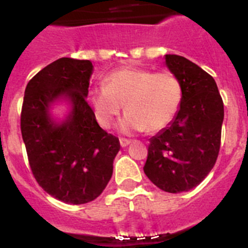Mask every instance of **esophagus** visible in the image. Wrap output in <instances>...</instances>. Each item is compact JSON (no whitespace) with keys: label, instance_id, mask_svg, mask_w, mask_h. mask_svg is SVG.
Masks as SVG:
<instances>
[{"label":"esophagus","instance_id":"34e87169","mask_svg":"<svg viewBox=\"0 0 248 248\" xmlns=\"http://www.w3.org/2000/svg\"><path fill=\"white\" fill-rule=\"evenodd\" d=\"M119 141H120V146H122V148H125V146H128L129 144L131 143L129 139H120Z\"/></svg>","mask_w":248,"mask_h":248}]
</instances>
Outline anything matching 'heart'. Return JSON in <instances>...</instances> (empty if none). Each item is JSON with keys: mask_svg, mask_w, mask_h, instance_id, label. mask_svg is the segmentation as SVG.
I'll list each match as a JSON object with an SVG mask.
<instances>
[{"mask_svg": "<svg viewBox=\"0 0 248 248\" xmlns=\"http://www.w3.org/2000/svg\"><path fill=\"white\" fill-rule=\"evenodd\" d=\"M87 100L103 128H109L125 104L128 113L118 124L122 134L166 128L183 102V85L171 72L123 67L104 78V87L89 89Z\"/></svg>", "mask_w": 248, "mask_h": 248, "instance_id": "obj_1", "label": "heart"}]
</instances>
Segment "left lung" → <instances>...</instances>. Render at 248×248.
Segmentation results:
<instances>
[{"instance_id":"1","label":"left lung","mask_w":248,"mask_h":248,"mask_svg":"<svg viewBox=\"0 0 248 248\" xmlns=\"http://www.w3.org/2000/svg\"><path fill=\"white\" fill-rule=\"evenodd\" d=\"M165 64L183 85L176 117L150 139L144 172L166 192L189 191L214 168L221 143L223 102L215 79L198 64L166 54Z\"/></svg>"}]
</instances>
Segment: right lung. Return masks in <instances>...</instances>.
<instances>
[{"label": "right lung", "mask_w": 248, "mask_h": 248, "mask_svg": "<svg viewBox=\"0 0 248 248\" xmlns=\"http://www.w3.org/2000/svg\"><path fill=\"white\" fill-rule=\"evenodd\" d=\"M91 61L59 58L28 82L21 114L22 139L39 186L59 201L82 205L97 199L113 175L119 139L103 130L85 98ZM64 102L59 120L53 106Z\"/></svg>", "instance_id": "add662e5"}]
</instances>
